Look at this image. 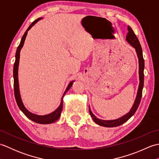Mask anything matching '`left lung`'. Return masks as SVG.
Listing matches in <instances>:
<instances>
[{
	"label": "left lung",
	"mask_w": 159,
	"mask_h": 159,
	"mask_svg": "<svg viewBox=\"0 0 159 159\" xmlns=\"http://www.w3.org/2000/svg\"><path fill=\"white\" fill-rule=\"evenodd\" d=\"M126 40L131 46H133L134 48H135L138 59H139V74L140 83H139V89H138V92H137L135 102H134L133 106L132 107V109H130L129 113H127L126 115H125L124 116L119 118V119L115 120H100L94 116L92 111H91V109L89 108V113H90L91 117H92L93 120L95 121L97 124L100 125V126H102L105 127H116L118 126H120L121 124H123L124 123L126 122V121L129 120L130 118L134 114V113L136 112V111L138 109V107H139L141 102V96H142V90L143 88V83H144L143 81L144 80V74H143L144 59L143 57L142 48H141L139 39H138L137 37L136 36L135 34H134L133 29H132L130 26H128V33L126 35Z\"/></svg>",
	"instance_id": "8db88e82"
}]
</instances>
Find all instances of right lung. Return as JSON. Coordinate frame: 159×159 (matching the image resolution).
<instances>
[{
  "label": "right lung",
  "instance_id": "add662e5",
  "mask_svg": "<svg viewBox=\"0 0 159 159\" xmlns=\"http://www.w3.org/2000/svg\"><path fill=\"white\" fill-rule=\"evenodd\" d=\"M40 19L41 18H38V19L35 20V21H33L31 25L29 26V28L25 33V34L23 35L22 39H21V42H20L18 48H17L16 53V61L14 63V66H13V87H14V96H15V98L16 100L17 104H18V106L20 108V109L22 111V113L25 114V116L29 118V119H30L33 121H35V122H36V123L46 124H51V123L55 122V121H56L59 118V117L61 116V113L62 109H63V96L65 95V93L69 90L70 87H72L73 81L70 82L69 83V85H68V86H67L65 93H63V96H62L60 106L58 107V109H57L55 111H54L53 113L48 114V115H46V116H37V115H35L33 113H31V112H29V111L26 109L25 107H24L23 104L22 102L21 98H20V96L18 79V70L19 59H20V50H21V48H22V47L24 45V43H25L26 36V35H27L28 31L32 27L33 25H35L37 22H38Z\"/></svg>",
  "mask_w": 159,
  "mask_h": 159
}]
</instances>
